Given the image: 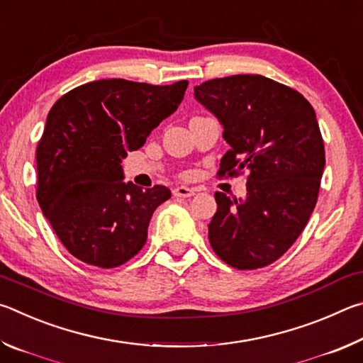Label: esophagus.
I'll list each match as a JSON object with an SVG mask.
<instances>
[{
    "instance_id": "obj_1",
    "label": "esophagus",
    "mask_w": 363,
    "mask_h": 363,
    "mask_svg": "<svg viewBox=\"0 0 363 363\" xmlns=\"http://www.w3.org/2000/svg\"><path fill=\"white\" fill-rule=\"evenodd\" d=\"M173 195L181 196V199H187V196L195 195V190L190 189V187H186V186H179V187L173 189Z\"/></svg>"
}]
</instances>
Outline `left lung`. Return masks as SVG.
<instances>
[{"label": "left lung", "instance_id": "8db88e82", "mask_svg": "<svg viewBox=\"0 0 363 363\" xmlns=\"http://www.w3.org/2000/svg\"><path fill=\"white\" fill-rule=\"evenodd\" d=\"M194 91L230 145L218 174L250 173L243 200L214 194L211 248L235 269L269 266L296 242L317 203L325 147L314 108L298 91L262 75L214 78Z\"/></svg>", "mask_w": 363, "mask_h": 363}]
</instances>
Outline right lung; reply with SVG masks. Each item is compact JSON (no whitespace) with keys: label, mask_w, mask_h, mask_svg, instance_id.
I'll list each match as a JSON object with an SVG mask.
<instances>
[{"label":"right lung","mask_w":363,"mask_h":363,"mask_svg":"<svg viewBox=\"0 0 363 363\" xmlns=\"http://www.w3.org/2000/svg\"><path fill=\"white\" fill-rule=\"evenodd\" d=\"M187 84L99 79L69 91L49 110L36 147V200L77 259L112 269L143 250L152 214L171 192L123 182L120 163L176 112Z\"/></svg>","instance_id":"right-lung-1"}]
</instances>
